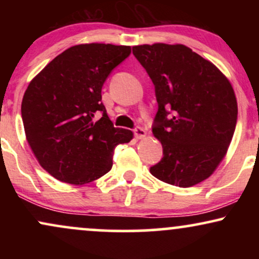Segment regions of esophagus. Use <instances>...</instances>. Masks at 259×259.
<instances>
[{"instance_id":"1","label":"esophagus","mask_w":259,"mask_h":259,"mask_svg":"<svg viewBox=\"0 0 259 259\" xmlns=\"http://www.w3.org/2000/svg\"><path fill=\"white\" fill-rule=\"evenodd\" d=\"M134 134H135V138L138 139V140H141V139L146 138V135H147V133L145 132V130L142 129V127H136V129L134 130Z\"/></svg>"}]
</instances>
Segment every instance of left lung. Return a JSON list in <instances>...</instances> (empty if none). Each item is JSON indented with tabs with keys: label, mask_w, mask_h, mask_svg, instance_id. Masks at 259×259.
Masks as SVG:
<instances>
[{
	"label": "left lung",
	"mask_w": 259,
	"mask_h": 259,
	"mask_svg": "<svg viewBox=\"0 0 259 259\" xmlns=\"http://www.w3.org/2000/svg\"><path fill=\"white\" fill-rule=\"evenodd\" d=\"M133 53L152 80L158 103L152 132L163 158L151 174L179 187L206 180L224 159L236 126L230 81L185 45H139Z\"/></svg>",
	"instance_id": "1"
}]
</instances>
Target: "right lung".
<instances>
[{
  "label": "right lung",
  "mask_w": 259,
  "mask_h": 259,
  "mask_svg": "<svg viewBox=\"0 0 259 259\" xmlns=\"http://www.w3.org/2000/svg\"><path fill=\"white\" fill-rule=\"evenodd\" d=\"M130 46L81 44L52 59L26 88L22 118L37 162L59 181L84 185L111 170L113 150L134 138L114 127L102 100L103 82ZM103 112L96 120V115Z\"/></svg>",
  "instance_id": "obj_1"
}]
</instances>
